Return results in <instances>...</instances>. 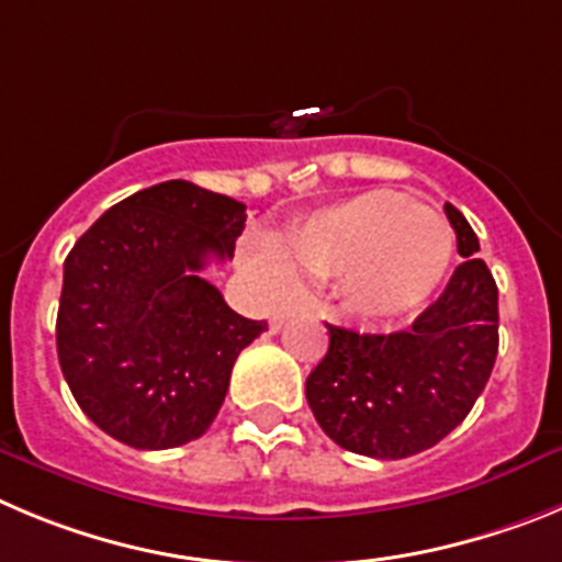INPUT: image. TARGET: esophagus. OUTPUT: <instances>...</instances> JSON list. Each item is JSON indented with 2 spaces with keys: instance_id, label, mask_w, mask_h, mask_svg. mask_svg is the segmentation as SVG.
Listing matches in <instances>:
<instances>
[{
  "instance_id": "obj_1",
  "label": "esophagus",
  "mask_w": 562,
  "mask_h": 562,
  "mask_svg": "<svg viewBox=\"0 0 562 562\" xmlns=\"http://www.w3.org/2000/svg\"><path fill=\"white\" fill-rule=\"evenodd\" d=\"M301 303H292V306H284V308H278L276 315H272V321H270V328L272 331H278V328L284 326V321L286 317H292V315H297V312H301Z\"/></svg>"
}]
</instances>
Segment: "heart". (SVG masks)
Returning a JSON list of instances; mask_svg holds the SVG:
<instances>
[{
	"label": "heart",
	"mask_w": 562,
	"mask_h": 562,
	"mask_svg": "<svg viewBox=\"0 0 562 562\" xmlns=\"http://www.w3.org/2000/svg\"><path fill=\"white\" fill-rule=\"evenodd\" d=\"M286 256H261L272 284L292 290L301 267L308 276H337L339 301L364 321L404 315L440 286L454 254V236L437 211L398 192H364L315 211L286 234Z\"/></svg>",
	"instance_id": "b5f03b06"
}]
</instances>
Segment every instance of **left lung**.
I'll list each match as a JSON object with an SVG mask.
<instances>
[{"mask_svg": "<svg viewBox=\"0 0 562 562\" xmlns=\"http://www.w3.org/2000/svg\"><path fill=\"white\" fill-rule=\"evenodd\" d=\"M462 265L442 295L395 334L328 326V351L306 379V401L337 446L373 460L431 449L465 420L498 353V290L480 239L451 203Z\"/></svg>", "mask_w": 562, "mask_h": 562, "instance_id": "left-lung-1", "label": "left lung"}]
</instances>
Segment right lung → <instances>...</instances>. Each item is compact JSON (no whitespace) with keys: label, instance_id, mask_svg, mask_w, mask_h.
Instances as JSON below:
<instances>
[{"label":"right lung","instance_id":"obj_1","mask_svg":"<svg viewBox=\"0 0 562 562\" xmlns=\"http://www.w3.org/2000/svg\"><path fill=\"white\" fill-rule=\"evenodd\" d=\"M245 203L167 180L91 225L64 261L58 359L80 409L133 449L205 435L241 348L267 331L200 270L234 256Z\"/></svg>","mask_w":562,"mask_h":562}]
</instances>
